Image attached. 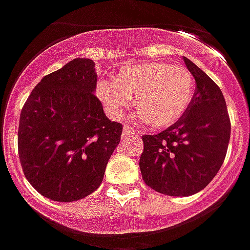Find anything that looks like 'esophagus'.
<instances>
[{
  "mask_svg": "<svg viewBox=\"0 0 250 250\" xmlns=\"http://www.w3.org/2000/svg\"><path fill=\"white\" fill-rule=\"evenodd\" d=\"M131 133H135V128H132V127H129V125H125L123 132H122L123 137H127V136H129Z\"/></svg>",
  "mask_w": 250,
  "mask_h": 250,
  "instance_id": "obj_1",
  "label": "esophagus"
}]
</instances>
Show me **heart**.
I'll return each instance as SVG.
<instances>
[{
    "instance_id": "obj_1",
    "label": "heart",
    "mask_w": 250,
    "mask_h": 250,
    "mask_svg": "<svg viewBox=\"0 0 250 250\" xmlns=\"http://www.w3.org/2000/svg\"><path fill=\"white\" fill-rule=\"evenodd\" d=\"M194 90V79L186 67L163 61L123 67L115 80L103 79L96 85V94L112 118H121L135 98L138 121L159 129L183 118Z\"/></svg>"
}]
</instances>
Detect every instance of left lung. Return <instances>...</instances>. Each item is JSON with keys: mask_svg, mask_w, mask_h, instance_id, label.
<instances>
[{"mask_svg": "<svg viewBox=\"0 0 250 250\" xmlns=\"http://www.w3.org/2000/svg\"><path fill=\"white\" fill-rule=\"evenodd\" d=\"M184 63L196 80L192 104L178 123L157 135H144L142 179L167 196L202 190L220 170L230 141V118L221 90L192 61Z\"/></svg>", "mask_w": 250, "mask_h": 250, "instance_id": "8db88e82", "label": "left lung"}]
</instances>
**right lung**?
Returning a JSON list of instances; mask_svg holds the SVG:
<instances>
[{
  "label": "right lung",
  "instance_id": "obj_1",
  "mask_svg": "<svg viewBox=\"0 0 250 250\" xmlns=\"http://www.w3.org/2000/svg\"><path fill=\"white\" fill-rule=\"evenodd\" d=\"M94 61L76 58L35 86L20 114L18 146L29 183L42 196L73 202L102 184L121 123L108 119L95 96Z\"/></svg>",
  "mask_w": 250,
  "mask_h": 250
}]
</instances>
